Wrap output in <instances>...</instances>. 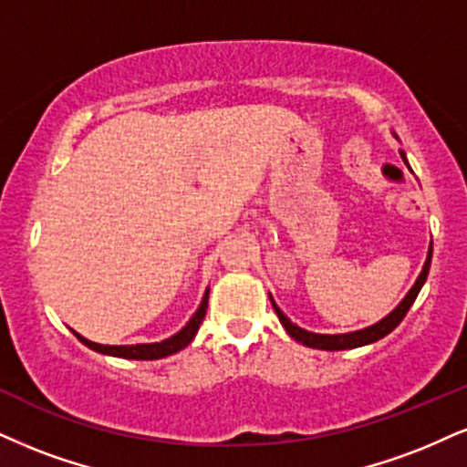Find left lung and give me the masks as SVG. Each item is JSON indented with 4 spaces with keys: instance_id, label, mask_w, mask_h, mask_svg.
Wrapping results in <instances>:
<instances>
[{
    "instance_id": "1",
    "label": "left lung",
    "mask_w": 467,
    "mask_h": 467,
    "mask_svg": "<svg viewBox=\"0 0 467 467\" xmlns=\"http://www.w3.org/2000/svg\"><path fill=\"white\" fill-rule=\"evenodd\" d=\"M394 138H399L394 134ZM400 158L402 162L407 164V169L411 171L410 162H407V155L405 151L400 149ZM431 257H433V244H429V253H427V262H424L422 266V273L418 275L416 284L411 285V290L407 292V296L402 298V301L396 305V307L389 312L385 318H381L379 322H374V325L366 327V329H359V331H350V333H333V336H329V333H314V331H307V329H301V327L295 325L287 316L281 312V309L277 307V303H275V298L268 295L270 303H273L275 312H277L279 316V322L284 325V329L287 331V336L295 337L298 344H305V347L309 348H318V350H348V348H359V347H366V344H372V342H379V339L388 336V333H392L396 327L400 325L402 318H405L407 312H410V307L413 305V301H416L418 292L422 290L424 281H427L429 277V268H431Z\"/></svg>"
}]
</instances>
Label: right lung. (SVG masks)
<instances>
[{"label": "right lung", "instance_id": "right-lung-1", "mask_svg": "<svg viewBox=\"0 0 467 467\" xmlns=\"http://www.w3.org/2000/svg\"><path fill=\"white\" fill-rule=\"evenodd\" d=\"M207 298H210V287L205 290L203 298H201V305L197 307V312L192 314V318L186 322L182 331H177L175 336L162 339V342H151V344H128V347H108V344H97L86 339L84 336H79L78 331H73V336L88 347L90 350L101 355H112V357H120V359H142V361H151V359H162V357H169L172 353H180L182 348H186L190 342H192L194 336H197L201 322L205 318V309H207Z\"/></svg>", "mask_w": 467, "mask_h": 467}]
</instances>
